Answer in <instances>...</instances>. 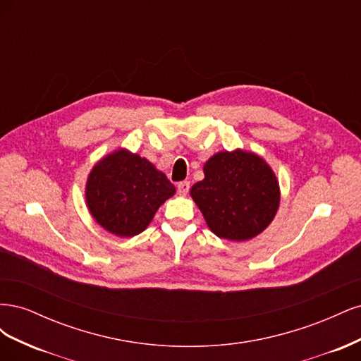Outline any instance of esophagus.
<instances>
[{
  "label": "esophagus",
  "mask_w": 361,
  "mask_h": 361,
  "mask_svg": "<svg viewBox=\"0 0 361 361\" xmlns=\"http://www.w3.org/2000/svg\"><path fill=\"white\" fill-rule=\"evenodd\" d=\"M188 191H190V182L183 180V182H179V183H178V192H179L180 195H187Z\"/></svg>",
  "instance_id": "esophagus-1"
}]
</instances>
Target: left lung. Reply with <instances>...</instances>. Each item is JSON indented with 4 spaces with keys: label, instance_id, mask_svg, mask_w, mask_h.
<instances>
[{
    "label": "left lung",
    "instance_id": "8db88e82",
    "mask_svg": "<svg viewBox=\"0 0 361 361\" xmlns=\"http://www.w3.org/2000/svg\"><path fill=\"white\" fill-rule=\"evenodd\" d=\"M203 173L190 194L218 238L248 241L274 220L280 206L279 179L255 152H216L204 162Z\"/></svg>",
    "mask_w": 361,
    "mask_h": 361
}]
</instances>
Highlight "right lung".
Wrapping results in <instances>:
<instances>
[{
    "label": "right lung",
    "instance_id": "add662e5",
    "mask_svg": "<svg viewBox=\"0 0 361 361\" xmlns=\"http://www.w3.org/2000/svg\"><path fill=\"white\" fill-rule=\"evenodd\" d=\"M84 192L87 209L104 231L133 238L146 231L176 188L149 159L120 147L94 164Z\"/></svg>",
    "mask_w": 361,
    "mask_h": 361
}]
</instances>
